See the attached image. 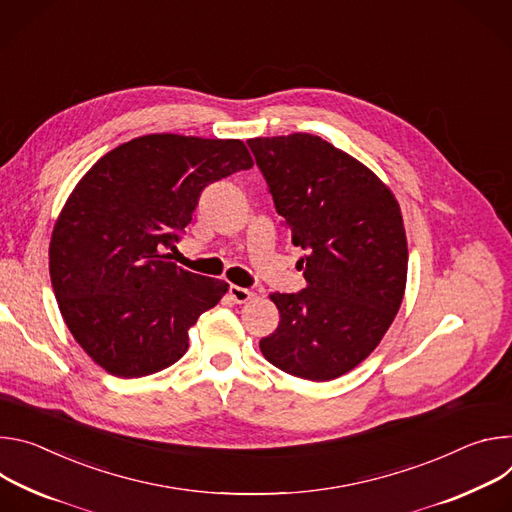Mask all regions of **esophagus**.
Wrapping results in <instances>:
<instances>
[{
    "label": "esophagus",
    "mask_w": 512,
    "mask_h": 512,
    "mask_svg": "<svg viewBox=\"0 0 512 512\" xmlns=\"http://www.w3.org/2000/svg\"><path fill=\"white\" fill-rule=\"evenodd\" d=\"M227 295H230V299H232L234 303H238V305H242V303H246V301H250V299L254 297L252 291L242 289V287H236V285H230V291H227Z\"/></svg>",
    "instance_id": "obj_1"
}]
</instances>
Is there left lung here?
I'll return each instance as SVG.
<instances>
[{
    "mask_svg": "<svg viewBox=\"0 0 512 512\" xmlns=\"http://www.w3.org/2000/svg\"><path fill=\"white\" fill-rule=\"evenodd\" d=\"M248 146L301 258L307 287L274 293L264 358L305 380H333L364 362L394 321L407 285L399 201L354 156L313 134L252 138Z\"/></svg>",
    "mask_w": 512,
    "mask_h": 512,
    "instance_id": "8db88e82",
    "label": "left lung"
}]
</instances>
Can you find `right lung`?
Returning <instances> with one entry per match:
<instances>
[{
    "label": "right lung",
    "mask_w": 512,
    "mask_h": 512,
    "mask_svg": "<svg viewBox=\"0 0 512 512\" xmlns=\"http://www.w3.org/2000/svg\"><path fill=\"white\" fill-rule=\"evenodd\" d=\"M242 140L148 134L101 156L54 223L48 268L61 315L105 372L140 378L189 348V329L227 293L162 250L175 248L201 191L248 170Z\"/></svg>",
    "instance_id": "add662e5"
}]
</instances>
